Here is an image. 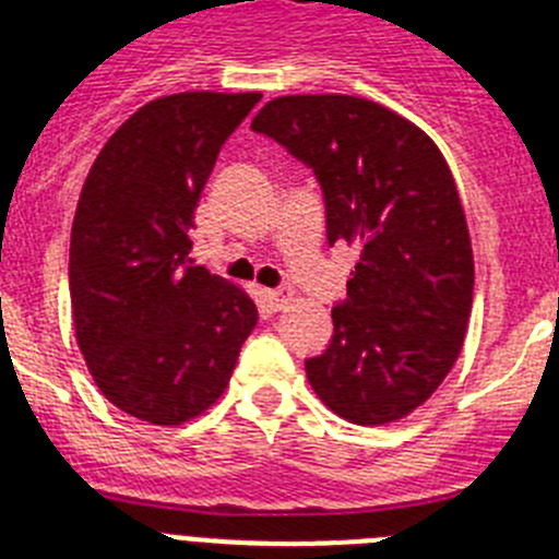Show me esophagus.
Returning a JSON list of instances; mask_svg holds the SVG:
<instances>
[{
	"instance_id": "34e87169",
	"label": "esophagus",
	"mask_w": 559,
	"mask_h": 559,
	"mask_svg": "<svg viewBox=\"0 0 559 559\" xmlns=\"http://www.w3.org/2000/svg\"><path fill=\"white\" fill-rule=\"evenodd\" d=\"M260 296H263V305L271 310V313H276V310H283L290 305V294H285V290L263 288L260 290Z\"/></svg>"
}]
</instances>
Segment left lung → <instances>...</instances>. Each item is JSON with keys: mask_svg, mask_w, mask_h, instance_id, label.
I'll return each instance as SVG.
<instances>
[{"mask_svg": "<svg viewBox=\"0 0 559 559\" xmlns=\"http://www.w3.org/2000/svg\"><path fill=\"white\" fill-rule=\"evenodd\" d=\"M251 128L313 167L328 240L360 251L330 347L305 360L310 386L355 426L408 417L456 364L473 308L471 231L445 156L367 97H274Z\"/></svg>", "mask_w": 559, "mask_h": 559, "instance_id": "obj_1", "label": "left lung"}]
</instances>
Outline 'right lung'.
Masks as SVG:
<instances>
[{
	"mask_svg": "<svg viewBox=\"0 0 559 559\" xmlns=\"http://www.w3.org/2000/svg\"><path fill=\"white\" fill-rule=\"evenodd\" d=\"M260 97H156L111 133L83 181L72 328L106 400L151 426H181L218 403L257 324L243 288L192 265L190 229L221 145Z\"/></svg>",
	"mask_w": 559,
	"mask_h": 559,
	"instance_id": "1",
	"label": "right lung"
}]
</instances>
